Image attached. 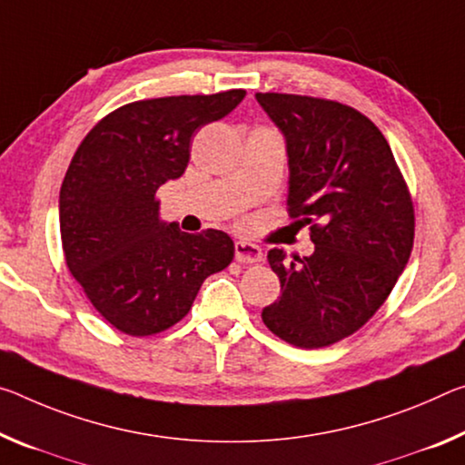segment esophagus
<instances>
[{
  "label": "esophagus",
  "instance_id": "34e87169",
  "mask_svg": "<svg viewBox=\"0 0 465 465\" xmlns=\"http://www.w3.org/2000/svg\"><path fill=\"white\" fill-rule=\"evenodd\" d=\"M235 261L242 264H252L262 261V248L252 244V242H235Z\"/></svg>",
  "mask_w": 465,
  "mask_h": 465
}]
</instances>
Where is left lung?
<instances>
[{
  "label": "left lung",
  "instance_id": "1",
  "mask_svg": "<svg viewBox=\"0 0 465 465\" xmlns=\"http://www.w3.org/2000/svg\"><path fill=\"white\" fill-rule=\"evenodd\" d=\"M282 130L287 211L311 225L314 252L269 250L282 296L262 322L296 348H325L366 325L391 293L414 246V204L381 130L343 103L256 93Z\"/></svg>",
  "mask_w": 465,
  "mask_h": 465
}]
</instances>
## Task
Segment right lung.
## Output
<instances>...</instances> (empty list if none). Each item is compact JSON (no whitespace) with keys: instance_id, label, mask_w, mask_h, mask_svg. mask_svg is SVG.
<instances>
[{"instance_id":"1","label":"right lung","mask_w":465,"mask_h":465,"mask_svg":"<svg viewBox=\"0 0 465 465\" xmlns=\"http://www.w3.org/2000/svg\"><path fill=\"white\" fill-rule=\"evenodd\" d=\"M244 97L233 88L128 103L74 153L60 190L65 264L94 311L122 333L173 327L204 279L232 262L235 246L225 232L186 233L161 221L157 190L186 172L194 132Z\"/></svg>"}]
</instances>
